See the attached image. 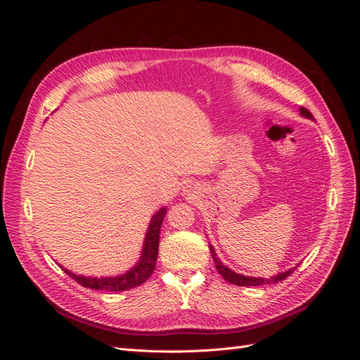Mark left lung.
I'll return each mask as SVG.
<instances>
[{"label": "left lung", "instance_id": "obj_1", "mask_svg": "<svg viewBox=\"0 0 360 360\" xmlns=\"http://www.w3.org/2000/svg\"><path fill=\"white\" fill-rule=\"evenodd\" d=\"M300 115L302 117H304V118H309V120H314V117H312V114L307 110V108H302L300 106ZM210 248V252H212V257H213V261H214V264H216V269H217V271H219V275H222V278L225 279V281H228L230 282V284H234V285H242V287H257V285H264V284H275V282H279V281H284L287 276H290L292 271H294V269H297V266L296 267H292V269H288V270H285V271H281V274H278V275H275V276H270V278H255V276H245V275H242V274H237V271H234V270H231L230 267H226L222 261L219 259V257L216 255V250H214V248L210 245L209 246Z\"/></svg>", "mask_w": 360, "mask_h": 360}]
</instances>
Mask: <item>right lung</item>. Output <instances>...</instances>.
I'll return each instance as SVG.
<instances>
[{
  "label": "right lung",
  "instance_id": "1",
  "mask_svg": "<svg viewBox=\"0 0 360 360\" xmlns=\"http://www.w3.org/2000/svg\"><path fill=\"white\" fill-rule=\"evenodd\" d=\"M167 214V207H160V209L151 216L147 233L144 237L143 249H141V257L136 261L134 267H130L127 271L117 276H84L73 274L69 269L61 267L66 274L73 278L78 284L82 287H89L91 290H102V291H126L130 288H135L153 275L156 259H158V250H159V237H160V226Z\"/></svg>",
  "mask_w": 360,
  "mask_h": 360
}]
</instances>
